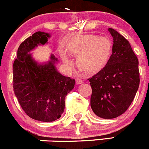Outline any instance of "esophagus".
I'll return each instance as SVG.
<instances>
[{
    "instance_id": "1",
    "label": "esophagus",
    "mask_w": 149,
    "mask_h": 149,
    "mask_svg": "<svg viewBox=\"0 0 149 149\" xmlns=\"http://www.w3.org/2000/svg\"><path fill=\"white\" fill-rule=\"evenodd\" d=\"M83 83V80H82V79H80V78H77L76 79V83H77V84H81V83Z\"/></svg>"
}]
</instances>
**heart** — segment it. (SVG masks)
I'll use <instances>...</instances> for the list:
<instances>
[{"label":"heart","instance_id":"b5f03b06","mask_svg":"<svg viewBox=\"0 0 149 149\" xmlns=\"http://www.w3.org/2000/svg\"><path fill=\"white\" fill-rule=\"evenodd\" d=\"M68 49L74 56H78L77 65L82 70L96 72L107 63L111 52L112 43L107 37L84 35L71 40ZM60 54L65 63H70L66 49H61Z\"/></svg>","mask_w":149,"mask_h":149}]
</instances>
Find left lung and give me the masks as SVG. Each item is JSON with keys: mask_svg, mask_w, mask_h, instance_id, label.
I'll use <instances>...</instances> for the list:
<instances>
[{"mask_svg": "<svg viewBox=\"0 0 149 149\" xmlns=\"http://www.w3.org/2000/svg\"><path fill=\"white\" fill-rule=\"evenodd\" d=\"M108 31L113 39L112 55L105 66L88 79L92 88V110L105 119L125 113L140 84L138 59L130 42L116 30Z\"/></svg>", "mask_w": 149, "mask_h": 149, "instance_id": "1", "label": "left lung"}]
</instances>
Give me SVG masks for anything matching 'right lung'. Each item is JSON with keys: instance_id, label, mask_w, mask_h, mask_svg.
Wrapping results in <instances>:
<instances>
[{"instance_id": "add662e5", "label": "right lung", "mask_w": 149, "mask_h": 149, "mask_svg": "<svg viewBox=\"0 0 149 149\" xmlns=\"http://www.w3.org/2000/svg\"><path fill=\"white\" fill-rule=\"evenodd\" d=\"M50 35L38 31L20 44L13 64V88L21 107L30 118L44 122L58 119L63 113L65 98L74 88L75 80L56 69L58 59L39 63L29 53L47 42Z\"/></svg>"}]
</instances>
